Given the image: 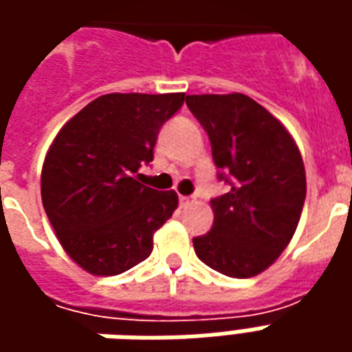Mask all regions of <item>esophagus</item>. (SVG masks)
I'll return each mask as SVG.
<instances>
[{
    "label": "esophagus",
    "mask_w": 352,
    "mask_h": 352,
    "mask_svg": "<svg viewBox=\"0 0 352 352\" xmlns=\"http://www.w3.org/2000/svg\"><path fill=\"white\" fill-rule=\"evenodd\" d=\"M192 199L188 198V196H179V206L181 207H186L188 206V204H190Z\"/></svg>",
    "instance_id": "1"
}]
</instances>
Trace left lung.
Returning a JSON list of instances; mask_svg holds the SVG:
<instances>
[{
  "instance_id": "1",
  "label": "left lung",
  "mask_w": 352,
  "mask_h": 352,
  "mask_svg": "<svg viewBox=\"0 0 352 352\" xmlns=\"http://www.w3.org/2000/svg\"><path fill=\"white\" fill-rule=\"evenodd\" d=\"M211 141L219 179L230 190L211 199L213 228L194 237L198 258L247 279L270 267L294 236L305 201L302 154L287 128L245 94L186 96Z\"/></svg>"
}]
</instances>
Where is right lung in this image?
I'll return each mask as SVG.
<instances>
[{
    "instance_id": "add662e5",
    "label": "right lung",
    "mask_w": 352,
    "mask_h": 352,
    "mask_svg": "<svg viewBox=\"0 0 352 352\" xmlns=\"http://www.w3.org/2000/svg\"><path fill=\"white\" fill-rule=\"evenodd\" d=\"M184 94H105L52 141L41 198L64 251L92 275H118L151 256L153 236L177 209L173 190L139 183L158 131Z\"/></svg>"
}]
</instances>
